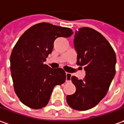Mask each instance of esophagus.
I'll list each match as a JSON object with an SVG mask.
<instances>
[{"mask_svg": "<svg viewBox=\"0 0 124 124\" xmlns=\"http://www.w3.org/2000/svg\"><path fill=\"white\" fill-rule=\"evenodd\" d=\"M71 74L70 73H66V82L67 83L71 82Z\"/></svg>", "mask_w": 124, "mask_h": 124, "instance_id": "esophagus-1", "label": "esophagus"}]
</instances>
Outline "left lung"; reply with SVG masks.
Returning <instances> with one entry per match:
<instances>
[{"instance_id": "obj_1", "label": "left lung", "mask_w": 124, "mask_h": 124, "mask_svg": "<svg viewBox=\"0 0 124 124\" xmlns=\"http://www.w3.org/2000/svg\"><path fill=\"white\" fill-rule=\"evenodd\" d=\"M73 44L77 53L76 64L83 67L85 76L79 80L71 76L76 92L67 96V102L76 110H87L104 98L115 75V53L100 32L84 27L76 30Z\"/></svg>"}]
</instances>
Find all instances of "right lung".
Instances as JSON below:
<instances>
[{"label":"right lung","instance_id":"right-lung-1","mask_svg":"<svg viewBox=\"0 0 124 124\" xmlns=\"http://www.w3.org/2000/svg\"><path fill=\"white\" fill-rule=\"evenodd\" d=\"M73 33L68 28L41 23L21 36L11 53L10 70L15 93L24 105L32 109L45 107L54 87L65 82L62 69H52L44 62L57 38Z\"/></svg>","mask_w":124,"mask_h":124}]
</instances>
